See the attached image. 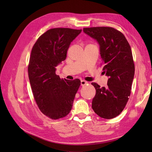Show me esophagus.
Segmentation results:
<instances>
[{"label": "esophagus", "mask_w": 152, "mask_h": 152, "mask_svg": "<svg viewBox=\"0 0 152 152\" xmlns=\"http://www.w3.org/2000/svg\"><path fill=\"white\" fill-rule=\"evenodd\" d=\"M87 84H88V83H87V81H84V80H81V85L82 86H86V85H87Z\"/></svg>", "instance_id": "1"}]
</instances>
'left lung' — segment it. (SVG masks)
<instances>
[{
    "mask_svg": "<svg viewBox=\"0 0 152 152\" xmlns=\"http://www.w3.org/2000/svg\"><path fill=\"white\" fill-rule=\"evenodd\" d=\"M83 31L98 42L103 73L108 77L107 88L92 83L96 90L92 108L100 117L112 119L122 112L131 94L135 71L131 47L121 32L113 28H86Z\"/></svg>",
    "mask_w": 152,
    "mask_h": 152,
    "instance_id": "left-lung-1",
    "label": "left lung"
}]
</instances>
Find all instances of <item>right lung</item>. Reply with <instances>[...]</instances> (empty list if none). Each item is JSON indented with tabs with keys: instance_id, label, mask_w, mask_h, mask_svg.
<instances>
[{
	"instance_id": "add662e5",
	"label": "right lung",
	"mask_w": 152,
	"mask_h": 152,
	"mask_svg": "<svg viewBox=\"0 0 152 152\" xmlns=\"http://www.w3.org/2000/svg\"><path fill=\"white\" fill-rule=\"evenodd\" d=\"M82 29L53 28L40 36L32 49L28 76L37 105L47 116L57 119L69 114L81 81L61 79L55 74L66 58L71 42Z\"/></svg>"
}]
</instances>
